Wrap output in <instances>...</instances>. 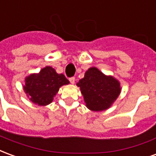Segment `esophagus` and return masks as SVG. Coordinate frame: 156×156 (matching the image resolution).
<instances>
[{
	"instance_id": "esophagus-1",
	"label": "esophagus",
	"mask_w": 156,
	"mask_h": 156,
	"mask_svg": "<svg viewBox=\"0 0 156 156\" xmlns=\"http://www.w3.org/2000/svg\"><path fill=\"white\" fill-rule=\"evenodd\" d=\"M69 81H70V83H71L72 84H74L75 78H69Z\"/></svg>"
}]
</instances>
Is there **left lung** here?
<instances>
[{
  "mask_svg": "<svg viewBox=\"0 0 156 156\" xmlns=\"http://www.w3.org/2000/svg\"><path fill=\"white\" fill-rule=\"evenodd\" d=\"M83 96L86 107L91 111H104L115 103L120 94L119 81L110 75H105L95 67L85 72L84 78L77 83Z\"/></svg>",
  "mask_w": 156,
  "mask_h": 156,
  "instance_id": "1",
  "label": "left lung"
}]
</instances>
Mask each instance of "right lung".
Returning a JSON list of instances; mask_svg holds the SVG:
<instances>
[{
  "instance_id": "right-lung-1",
  "label": "right lung",
  "mask_w": 156,
  "mask_h": 156,
  "mask_svg": "<svg viewBox=\"0 0 156 156\" xmlns=\"http://www.w3.org/2000/svg\"><path fill=\"white\" fill-rule=\"evenodd\" d=\"M69 83L62 73H58L54 68L47 66L38 73H32L25 78L23 90L30 101L39 106L51 104L59 88Z\"/></svg>"
}]
</instances>
